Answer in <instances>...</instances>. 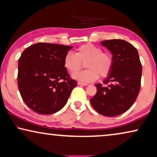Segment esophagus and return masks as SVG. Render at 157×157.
<instances>
[{"label": "esophagus", "instance_id": "1", "mask_svg": "<svg viewBox=\"0 0 157 157\" xmlns=\"http://www.w3.org/2000/svg\"><path fill=\"white\" fill-rule=\"evenodd\" d=\"M78 84L81 86H88V83H85L82 82H78Z\"/></svg>", "mask_w": 157, "mask_h": 157}]
</instances>
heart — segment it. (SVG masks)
<instances>
[{"instance_id":"obj_1","label":"heart","mask_w":157,"mask_h":157,"mask_svg":"<svg viewBox=\"0 0 157 157\" xmlns=\"http://www.w3.org/2000/svg\"><path fill=\"white\" fill-rule=\"evenodd\" d=\"M86 61V62L85 61ZM85 62L88 70L75 73L72 77L82 82H92L98 76H109L113 67V58L110 53L102 52L101 48L92 44H86L76 49V53L68 52L63 59V65L68 71L75 73Z\"/></svg>"}]
</instances>
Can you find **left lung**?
<instances>
[{"instance_id":"obj_1","label":"left lung","mask_w":157,"mask_h":157,"mask_svg":"<svg viewBox=\"0 0 157 157\" xmlns=\"http://www.w3.org/2000/svg\"><path fill=\"white\" fill-rule=\"evenodd\" d=\"M101 46L110 51L113 67L109 76L97 83V91L90 99L92 106L101 114L117 117L128 110L140 91L142 67L138 51L121 39L103 40Z\"/></svg>"}]
</instances>
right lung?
Listing matches in <instances>:
<instances>
[{
  "label": "right lung",
  "instance_id": "right-lung-1",
  "mask_svg": "<svg viewBox=\"0 0 157 157\" xmlns=\"http://www.w3.org/2000/svg\"><path fill=\"white\" fill-rule=\"evenodd\" d=\"M73 46L38 43L25 48L18 60V86L25 104L39 114L63 108L77 82L69 78L63 59Z\"/></svg>",
  "mask_w": 157,
  "mask_h": 157
}]
</instances>
